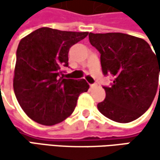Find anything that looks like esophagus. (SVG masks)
<instances>
[{
    "label": "esophagus",
    "instance_id": "esophagus-1",
    "mask_svg": "<svg viewBox=\"0 0 160 160\" xmlns=\"http://www.w3.org/2000/svg\"><path fill=\"white\" fill-rule=\"evenodd\" d=\"M90 87H91L92 89V88H96V87H97V84H95V83H93V84H91V85H90Z\"/></svg>",
    "mask_w": 160,
    "mask_h": 160
}]
</instances>
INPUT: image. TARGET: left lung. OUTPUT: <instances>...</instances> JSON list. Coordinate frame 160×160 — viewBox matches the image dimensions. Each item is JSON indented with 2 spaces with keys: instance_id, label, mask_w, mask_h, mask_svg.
Instances as JSON below:
<instances>
[{
  "instance_id": "1",
  "label": "left lung",
  "mask_w": 160,
  "mask_h": 160,
  "mask_svg": "<svg viewBox=\"0 0 160 160\" xmlns=\"http://www.w3.org/2000/svg\"><path fill=\"white\" fill-rule=\"evenodd\" d=\"M89 41L101 54L104 75L114 79L110 87H104L106 99L97 105L98 110L116 122L138 118L156 96L160 55L144 40L124 33H90Z\"/></svg>"
}]
</instances>
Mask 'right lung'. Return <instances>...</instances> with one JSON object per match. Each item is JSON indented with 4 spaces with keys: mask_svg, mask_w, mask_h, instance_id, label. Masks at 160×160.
Segmentation results:
<instances>
[{
    "mask_svg": "<svg viewBox=\"0 0 160 160\" xmlns=\"http://www.w3.org/2000/svg\"><path fill=\"white\" fill-rule=\"evenodd\" d=\"M88 32L41 28L23 38L16 50L14 91L24 112L42 125H54L68 118L86 80L64 79L68 51Z\"/></svg>",
    "mask_w": 160,
    "mask_h": 160,
    "instance_id": "1",
    "label": "right lung"
}]
</instances>
